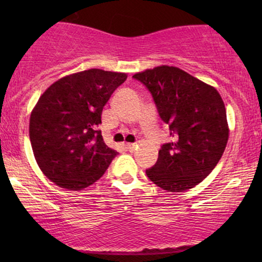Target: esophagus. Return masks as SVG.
<instances>
[{"mask_svg":"<svg viewBox=\"0 0 262 262\" xmlns=\"http://www.w3.org/2000/svg\"><path fill=\"white\" fill-rule=\"evenodd\" d=\"M126 149L128 150V151H134V150L136 149V144H131V143H126Z\"/></svg>","mask_w":262,"mask_h":262,"instance_id":"1","label":"esophagus"}]
</instances>
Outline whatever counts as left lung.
<instances>
[{"mask_svg": "<svg viewBox=\"0 0 262 262\" xmlns=\"http://www.w3.org/2000/svg\"><path fill=\"white\" fill-rule=\"evenodd\" d=\"M132 77L151 93L173 138L162 145L146 175L168 192L194 187L213 170L227 146L229 126L222 96L212 85L177 67L160 66Z\"/></svg>", "mask_w": 262, "mask_h": 262, "instance_id": "left-lung-1", "label": "left lung"}]
</instances>
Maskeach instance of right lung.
I'll use <instances>...</instances> for the list:
<instances>
[{
	"mask_svg": "<svg viewBox=\"0 0 262 262\" xmlns=\"http://www.w3.org/2000/svg\"><path fill=\"white\" fill-rule=\"evenodd\" d=\"M126 78L125 73L89 69L59 78L42 93L31 112L30 139L49 180L81 191L105 174L118 152L96 127L103 106Z\"/></svg>",
	"mask_w": 262,
	"mask_h": 262,
	"instance_id": "add662e5",
	"label": "right lung"
}]
</instances>
